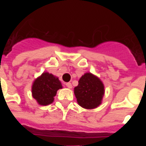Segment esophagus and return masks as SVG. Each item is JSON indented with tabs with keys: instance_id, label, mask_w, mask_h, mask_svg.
<instances>
[{
	"instance_id": "esophagus-1",
	"label": "esophagus",
	"mask_w": 146,
	"mask_h": 146,
	"mask_svg": "<svg viewBox=\"0 0 146 146\" xmlns=\"http://www.w3.org/2000/svg\"><path fill=\"white\" fill-rule=\"evenodd\" d=\"M66 86L67 88H72V83H71V82H66Z\"/></svg>"
}]
</instances>
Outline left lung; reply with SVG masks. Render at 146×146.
<instances>
[{"label":"left lung","mask_w":146,"mask_h":146,"mask_svg":"<svg viewBox=\"0 0 146 146\" xmlns=\"http://www.w3.org/2000/svg\"><path fill=\"white\" fill-rule=\"evenodd\" d=\"M74 93L80 106L85 109H94L101 104L104 86L99 78L88 72L80 77Z\"/></svg>","instance_id":"1"}]
</instances>
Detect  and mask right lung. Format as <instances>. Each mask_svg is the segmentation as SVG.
Wrapping results in <instances>:
<instances>
[{
    "label": "right lung",
    "instance_id": "obj_1",
    "mask_svg": "<svg viewBox=\"0 0 146 146\" xmlns=\"http://www.w3.org/2000/svg\"><path fill=\"white\" fill-rule=\"evenodd\" d=\"M62 88L58 77L48 72H44L33 82L32 96L38 104L46 106L52 103L57 91Z\"/></svg>",
    "mask_w": 146,
    "mask_h": 146
}]
</instances>
